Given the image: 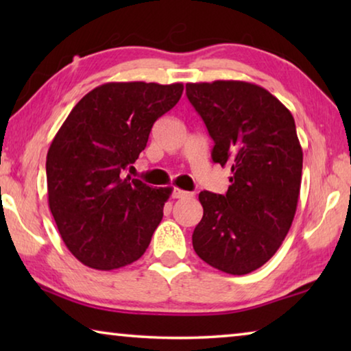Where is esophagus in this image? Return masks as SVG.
Wrapping results in <instances>:
<instances>
[{"instance_id":"1","label":"esophagus","mask_w":351,"mask_h":351,"mask_svg":"<svg viewBox=\"0 0 351 351\" xmlns=\"http://www.w3.org/2000/svg\"><path fill=\"white\" fill-rule=\"evenodd\" d=\"M171 197L173 198H189L192 197V193L190 192H186V190H181V189H173V193H171Z\"/></svg>"}]
</instances>
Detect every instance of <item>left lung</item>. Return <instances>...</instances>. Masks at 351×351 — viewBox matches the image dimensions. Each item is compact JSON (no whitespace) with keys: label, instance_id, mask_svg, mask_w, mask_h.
<instances>
[{"label":"left lung","instance_id":"obj_1","mask_svg":"<svg viewBox=\"0 0 351 351\" xmlns=\"http://www.w3.org/2000/svg\"><path fill=\"white\" fill-rule=\"evenodd\" d=\"M186 93L215 144L212 161L232 171L226 195L199 193L193 249L226 274H249L277 252L295 215L304 153L294 117L254 83H187Z\"/></svg>","mask_w":351,"mask_h":351}]
</instances>
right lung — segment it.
Instances as JSON below:
<instances>
[{
  "label": "right lung",
  "mask_w": 351,
  "mask_h": 351,
  "mask_svg": "<svg viewBox=\"0 0 351 351\" xmlns=\"http://www.w3.org/2000/svg\"><path fill=\"white\" fill-rule=\"evenodd\" d=\"M182 90V83H104L74 106L52 139L46 158L49 209L64 245L85 266L122 268L150 245L171 187L153 189L122 173Z\"/></svg>",
  "instance_id": "1"
}]
</instances>
